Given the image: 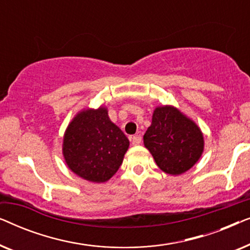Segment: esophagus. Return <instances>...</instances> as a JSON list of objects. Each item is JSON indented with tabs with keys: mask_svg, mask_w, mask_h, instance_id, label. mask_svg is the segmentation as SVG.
<instances>
[{
	"mask_svg": "<svg viewBox=\"0 0 250 250\" xmlns=\"http://www.w3.org/2000/svg\"><path fill=\"white\" fill-rule=\"evenodd\" d=\"M131 141L134 146H139L142 142V136L141 135H133L131 138Z\"/></svg>",
	"mask_w": 250,
	"mask_h": 250,
	"instance_id": "34e87169",
	"label": "esophagus"
}]
</instances>
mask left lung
I'll return each mask as SVG.
<instances>
[{
    "mask_svg": "<svg viewBox=\"0 0 250 250\" xmlns=\"http://www.w3.org/2000/svg\"><path fill=\"white\" fill-rule=\"evenodd\" d=\"M143 142L157 166L170 175L190 169L204 150V136L199 127L170 105L155 109Z\"/></svg>",
    "mask_w": 250,
    "mask_h": 250,
    "instance_id": "1",
    "label": "left lung"
}]
</instances>
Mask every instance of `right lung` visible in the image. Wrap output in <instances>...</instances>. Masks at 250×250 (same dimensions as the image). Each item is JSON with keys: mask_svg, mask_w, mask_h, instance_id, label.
<instances>
[{"mask_svg": "<svg viewBox=\"0 0 250 250\" xmlns=\"http://www.w3.org/2000/svg\"><path fill=\"white\" fill-rule=\"evenodd\" d=\"M128 146V139L101 107L86 109L73 119L64 134L62 152L76 175L102 183L117 172Z\"/></svg>", "mask_w": 250, "mask_h": 250, "instance_id": "right-lung-1", "label": "right lung"}]
</instances>
